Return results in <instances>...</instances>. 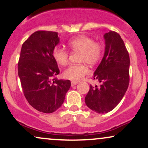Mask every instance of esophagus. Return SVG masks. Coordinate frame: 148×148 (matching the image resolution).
I'll use <instances>...</instances> for the list:
<instances>
[{
  "instance_id": "esophagus-1",
  "label": "esophagus",
  "mask_w": 148,
  "mask_h": 148,
  "mask_svg": "<svg viewBox=\"0 0 148 148\" xmlns=\"http://www.w3.org/2000/svg\"><path fill=\"white\" fill-rule=\"evenodd\" d=\"M77 84H78L77 81H72V82H71V86H76Z\"/></svg>"
}]
</instances>
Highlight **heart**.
Returning a JSON list of instances; mask_svg holds the SVG:
<instances>
[{
	"label": "heart",
	"mask_w": 148,
	"mask_h": 148,
	"mask_svg": "<svg viewBox=\"0 0 148 148\" xmlns=\"http://www.w3.org/2000/svg\"><path fill=\"white\" fill-rule=\"evenodd\" d=\"M67 46L73 53H80L79 62L94 65L103 56L104 47L101 42H95L92 37L86 35L74 37L67 42ZM52 56L59 65L64 66L69 60V52L60 47L53 49ZM89 69L85 64H72L62 73V76L72 81H80L88 74Z\"/></svg>",
	"instance_id": "b5f03b06"
}]
</instances>
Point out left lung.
I'll return each instance as SVG.
<instances>
[{
	"label": "left lung",
	"mask_w": 148,
	"mask_h": 148,
	"mask_svg": "<svg viewBox=\"0 0 148 148\" xmlns=\"http://www.w3.org/2000/svg\"><path fill=\"white\" fill-rule=\"evenodd\" d=\"M104 39V56L92 78L100 85H91L85 97L88 108L98 113L112 111L123 99L130 84V59L123 39L115 31L105 34Z\"/></svg>",
	"instance_id": "8db88e82"
}]
</instances>
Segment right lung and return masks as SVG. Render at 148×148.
I'll return each mask as SVG.
<instances>
[{
	"label": "right lung",
	"mask_w": 148,
	"mask_h": 148,
	"mask_svg": "<svg viewBox=\"0 0 148 148\" xmlns=\"http://www.w3.org/2000/svg\"><path fill=\"white\" fill-rule=\"evenodd\" d=\"M59 43L58 33L37 30L23 42L18 62V74L25 99L38 111L51 113L64 102L69 80L58 79L60 73L52 56Z\"/></svg>",
	"instance_id": "1"
}]
</instances>
